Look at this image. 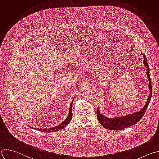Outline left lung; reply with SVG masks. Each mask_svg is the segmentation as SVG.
Segmentation results:
<instances>
[{"mask_svg": "<svg viewBox=\"0 0 159 159\" xmlns=\"http://www.w3.org/2000/svg\"><path fill=\"white\" fill-rule=\"evenodd\" d=\"M142 54L143 55V57L144 59L143 64L147 68V76L149 81L148 88L150 89V94H149V96L148 97V99L147 100L146 104L144 106V107L139 112H134L125 116L118 117L115 118L105 117L100 112L99 107H98L97 109V117L100 124H101V125L105 129H107L111 130H122V129L129 127L132 125H135L137 122H139L141 120V119L142 118V117L143 116V115L146 112L148 103H150V101L152 97V82H151V79L150 78V75H149V70H150L149 67L147 63L146 57L143 53H142Z\"/></svg>", "mask_w": 159, "mask_h": 159, "instance_id": "1", "label": "left lung"}]
</instances>
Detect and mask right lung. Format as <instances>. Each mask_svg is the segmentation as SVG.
Instances as JSON below:
<instances>
[{
	"label": "right lung",
	"instance_id": "add662e5",
	"mask_svg": "<svg viewBox=\"0 0 159 159\" xmlns=\"http://www.w3.org/2000/svg\"><path fill=\"white\" fill-rule=\"evenodd\" d=\"M74 99H73V100H72V103H71V104L70 105L69 113V115H68L67 119L61 124H60V125H59L57 126L54 127L50 128V129H36V128H34V129L37 130L39 131H43L44 132H54L59 131V130H61L63 128H64L66 125H68V124L70 122V121L71 120L72 117V103L74 102Z\"/></svg>",
	"mask_w": 159,
	"mask_h": 159
}]
</instances>
